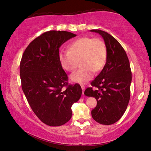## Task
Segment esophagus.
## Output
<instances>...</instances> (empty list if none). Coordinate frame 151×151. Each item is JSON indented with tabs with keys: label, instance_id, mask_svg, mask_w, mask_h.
<instances>
[{
	"label": "esophagus",
	"instance_id": "obj_1",
	"mask_svg": "<svg viewBox=\"0 0 151 151\" xmlns=\"http://www.w3.org/2000/svg\"><path fill=\"white\" fill-rule=\"evenodd\" d=\"M81 87L82 89V91H83V94L84 95V91H85V86L84 85H81Z\"/></svg>",
	"mask_w": 151,
	"mask_h": 151
}]
</instances>
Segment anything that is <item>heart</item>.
Wrapping results in <instances>:
<instances>
[{
  "label": "heart",
  "instance_id": "b5f03b06",
  "mask_svg": "<svg viewBox=\"0 0 151 151\" xmlns=\"http://www.w3.org/2000/svg\"><path fill=\"white\" fill-rule=\"evenodd\" d=\"M107 59V48L105 42L99 38L88 37H80L68 47V52L58 55L62 68L72 72L79 60L80 69L70 76L73 83L84 84L93 78L94 72H97L104 68Z\"/></svg>",
  "mask_w": 151,
  "mask_h": 151
}]
</instances>
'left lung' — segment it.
Returning <instances> with one entry per match:
<instances>
[{
  "instance_id": "obj_1",
  "label": "left lung",
  "mask_w": 151,
  "mask_h": 151,
  "mask_svg": "<svg viewBox=\"0 0 151 151\" xmlns=\"http://www.w3.org/2000/svg\"><path fill=\"white\" fill-rule=\"evenodd\" d=\"M103 38L107 48V59L103 69L91 82L92 87L85 95L95 97L97 102L91 110L93 118L103 125L118 122L126 112L130 99L132 72L126 51L116 39L107 32L91 29Z\"/></svg>"
}]
</instances>
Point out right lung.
<instances>
[{"instance_id": "add662e5", "label": "right lung", "mask_w": 151, "mask_h": 151, "mask_svg": "<svg viewBox=\"0 0 151 151\" xmlns=\"http://www.w3.org/2000/svg\"><path fill=\"white\" fill-rule=\"evenodd\" d=\"M76 36L65 31H47L31 42L23 54L22 90L33 112L48 126H60L69 121L72 106L81 96L80 85H68L58 60L59 48Z\"/></svg>"}]
</instances>
